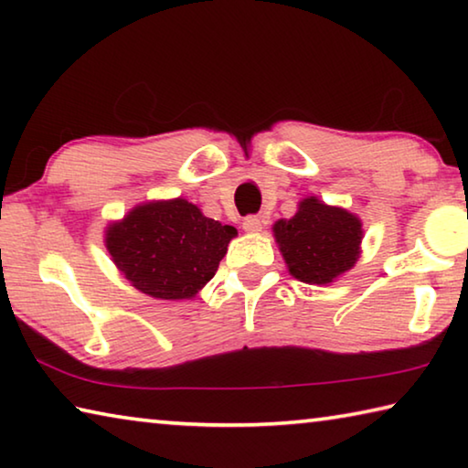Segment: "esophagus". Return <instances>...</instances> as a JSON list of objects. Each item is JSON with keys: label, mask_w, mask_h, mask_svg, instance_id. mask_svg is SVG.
Here are the masks:
<instances>
[{"label": "esophagus", "mask_w": 468, "mask_h": 468, "mask_svg": "<svg viewBox=\"0 0 468 468\" xmlns=\"http://www.w3.org/2000/svg\"><path fill=\"white\" fill-rule=\"evenodd\" d=\"M243 231H248V233H258V231H262V220H260L258 217H248V218H243Z\"/></svg>", "instance_id": "1"}]
</instances>
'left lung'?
<instances>
[{
	"mask_svg": "<svg viewBox=\"0 0 468 468\" xmlns=\"http://www.w3.org/2000/svg\"><path fill=\"white\" fill-rule=\"evenodd\" d=\"M272 233L289 274L307 284L335 282L361 256V218L318 196L303 197L295 215L276 220Z\"/></svg>",
	"mask_w": 468,
	"mask_h": 468,
	"instance_id": "left-lung-1",
	"label": "left lung"
}]
</instances>
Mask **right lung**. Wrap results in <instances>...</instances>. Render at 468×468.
I'll list each match as a JSON object with an SVG mask.
<instances>
[{
  "label": "right lung",
  "mask_w": 468,
  "mask_h": 468,
  "mask_svg": "<svg viewBox=\"0 0 468 468\" xmlns=\"http://www.w3.org/2000/svg\"><path fill=\"white\" fill-rule=\"evenodd\" d=\"M237 229L202 215L186 197L142 202L105 229L111 260L144 295L194 299L225 258Z\"/></svg>",
  "instance_id": "right-lung-1"
}]
</instances>
